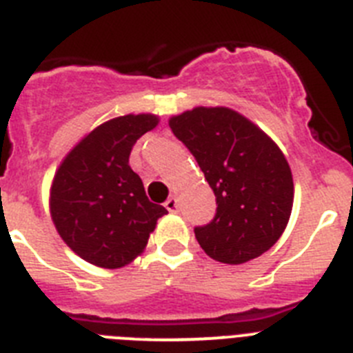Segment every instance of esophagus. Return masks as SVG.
Here are the masks:
<instances>
[{
	"label": "esophagus",
	"mask_w": 353,
	"mask_h": 353,
	"mask_svg": "<svg viewBox=\"0 0 353 353\" xmlns=\"http://www.w3.org/2000/svg\"><path fill=\"white\" fill-rule=\"evenodd\" d=\"M165 208L169 209L170 212L176 211V209H177V199H176V196L172 195V196H169V199L165 200Z\"/></svg>",
	"instance_id": "obj_1"
}]
</instances>
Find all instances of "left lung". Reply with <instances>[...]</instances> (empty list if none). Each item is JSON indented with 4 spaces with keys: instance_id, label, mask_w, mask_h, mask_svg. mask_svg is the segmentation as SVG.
I'll return each mask as SVG.
<instances>
[{
    "instance_id": "1",
    "label": "left lung",
    "mask_w": 353,
    "mask_h": 353,
    "mask_svg": "<svg viewBox=\"0 0 353 353\" xmlns=\"http://www.w3.org/2000/svg\"><path fill=\"white\" fill-rule=\"evenodd\" d=\"M169 125L216 196L214 218L193 228L200 248L230 265L268 252L283 234L294 202L290 167L278 145L225 107H196Z\"/></svg>"
}]
</instances>
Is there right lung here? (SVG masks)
Returning a JSON list of instances; mask_svg holds the SVG:
<instances>
[{
  "instance_id": "1",
  "label": "right lung",
  "mask_w": 353,
  "mask_h": 353,
  "mask_svg": "<svg viewBox=\"0 0 353 353\" xmlns=\"http://www.w3.org/2000/svg\"><path fill=\"white\" fill-rule=\"evenodd\" d=\"M158 125L151 114L116 117L82 139L58 169L50 190V214L81 259L116 269L132 262L148 244L163 205L148 199L130 167V153Z\"/></svg>"
}]
</instances>
